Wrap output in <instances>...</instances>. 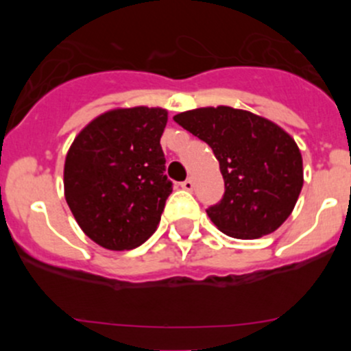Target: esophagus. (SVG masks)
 Wrapping results in <instances>:
<instances>
[{
    "instance_id": "obj_1",
    "label": "esophagus",
    "mask_w": 351,
    "mask_h": 351,
    "mask_svg": "<svg viewBox=\"0 0 351 351\" xmlns=\"http://www.w3.org/2000/svg\"><path fill=\"white\" fill-rule=\"evenodd\" d=\"M182 189L186 190V192H192L193 190V182L192 180H185V182H182Z\"/></svg>"
}]
</instances>
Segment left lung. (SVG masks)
<instances>
[{"instance_id": "1", "label": "left lung", "mask_w": 351, "mask_h": 351, "mask_svg": "<svg viewBox=\"0 0 351 351\" xmlns=\"http://www.w3.org/2000/svg\"><path fill=\"white\" fill-rule=\"evenodd\" d=\"M207 143L221 166L226 192L207 215L231 238L256 239L292 214L304 183L302 156L282 127L231 107H205L173 117Z\"/></svg>"}]
</instances>
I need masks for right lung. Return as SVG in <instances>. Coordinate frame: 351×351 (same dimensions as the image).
Segmentation results:
<instances>
[{
	"mask_svg": "<svg viewBox=\"0 0 351 351\" xmlns=\"http://www.w3.org/2000/svg\"><path fill=\"white\" fill-rule=\"evenodd\" d=\"M165 108H115L76 136L64 162V197L84 234L112 251L141 246L158 228L173 183L159 139Z\"/></svg>",
	"mask_w": 351,
	"mask_h": 351,
	"instance_id": "1",
	"label": "right lung"
}]
</instances>
